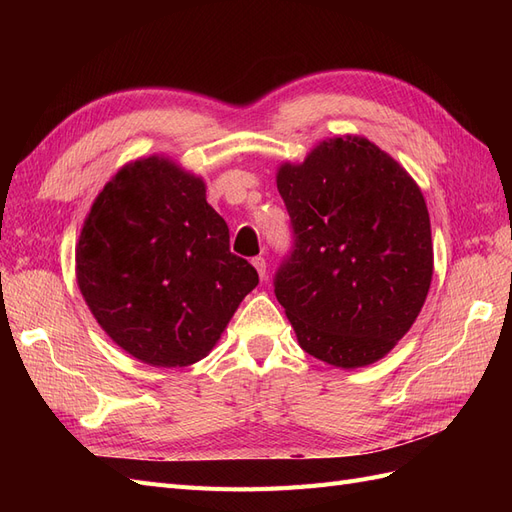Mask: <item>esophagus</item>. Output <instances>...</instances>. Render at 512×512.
I'll return each instance as SVG.
<instances>
[{
	"instance_id": "esophagus-1",
	"label": "esophagus",
	"mask_w": 512,
	"mask_h": 512,
	"mask_svg": "<svg viewBox=\"0 0 512 512\" xmlns=\"http://www.w3.org/2000/svg\"><path fill=\"white\" fill-rule=\"evenodd\" d=\"M252 265L256 267L260 280H267V260L262 256H256V258H252Z\"/></svg>"
}]
</instances>
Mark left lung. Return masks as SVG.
I'll return each mask as SVG.
<instances>
[{"label":"left lung","mask_w":512,"mask_h":512,"mask_svg":"<svg viewBox=\"0 0 512 512\" xmlns=\"http://www.w3.org/2000/svg\"><path fill=\"white\" fill-rule=\"evenodd\" d=\"M277 190L292 250L273 286L301 348L344 369L382 359L410 331L433 275L418 185L367 138L339 136L284 164Z\"/></svg>","instance_id":"1"}]
</instances>
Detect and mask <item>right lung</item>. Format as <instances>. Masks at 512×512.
I'll list each match as a JSON object with an SVG mask.
<instances>
[{
	"mask_svg": "<svg viewBox=\"0 0 512 512\" xmlns=\"http://www.w3.org/2000/svg\"><path fill=\"white\" fill-rule=\"evenodd\" d=\"M76 280L117 346L153 367H185L209 354L258 273L230 252L203 179L151 156L98 194L76 245Z\"/></svg>",
	"mask_w": 512,
	"mask_h": 512,
	"instance_id": "obj_1",
	"label": "right lung"
}]
</instances>
